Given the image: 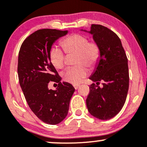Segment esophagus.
Returning a JSON list of instances; mask_svg holds the SVG:
<instances>
[{
    "label": "esophagus",
    "instance_id": "34e87169",
    "mask_svg": "<svg viewBox=\"0 0 147 147\" xmlns=\"http://www.w3.org/2000/svg\"><path fill=\"white\" fill-rule=\"evenodd\" d=\"M73 86L76 89V90H77V89H78V88L79 87V85H74Z\"/></svg>",
    "mask_w": 147,
    "mask_h": 147
}]
</instances>
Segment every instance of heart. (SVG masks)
Segmentation results:
<instances>
[{
    "mask_svg": "<svg viewBox=\"0 0 147 147\" xmlns=\"http://www.w3.org/2000/svg\"><path fill=\"white\" fill-rule=\"evenodd\" d=\"M61 45L67 55H76L75 68L67 69L63 74L64 81L72 84H79L88 75L87 67L92 68L100 55L99 45L95 42L89 41L84 35L74 34L61 41ZM50 59L53 66L62 69L65 66V57L61 49L54 47L50 52Z\"/></svg>",
    "mask_w": 147,
    "mask_h": 147,
    "instance_id": "obj_1",
    "label": "heart"
}]
</instances>
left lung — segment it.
<instances>
[{
	"label": "left lung",
	"instance_id": "1",
	"mask_svg": "<svg viewBox=\"0 0 147 147\" xmlns=\"http://www.w3.org/2000/svg\"><path fill=\"white\" fill-rule=\"evenodd\" d=\"M92 36L99 45L100 55L89 79L96 84L90 86L86 99L88 111L101 120H107L117 115L125 103L129 90L128 59L118 36L109 28L92 24L90 31L80 30ZM103 82L102 87L96 84Z\"/></svg>",
	"mask_w": 147,
	"mask_h": 147
}]
</instances>
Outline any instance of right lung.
<instances>
[{
  "label": "right lung",
  "mask_w": 147,
  "mask_h": 147,
  "mask_svg": "<svg viewBox=\"0 0 147 147\" xmlns=\"http://www.w3.org/2000/svg\"><path fill=\"white\" fill-rule=\"evenodd\" d=\"M67 33L55 29L37 30L23 41L18 53V75L25 98L34 113L52 125L66 117L75 90L72 84L60 82L50 59L52 45ZM50 80L58 83L55 90L48 88Z\"/></svg>",
  "instance_id": "right-lung-1"
}]
</instances>
